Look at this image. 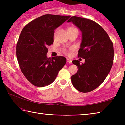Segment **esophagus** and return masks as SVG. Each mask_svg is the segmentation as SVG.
I'll use <instances>...</instances> for the list:
<instances>
[{
	"mask_svg": "<svg viewBox=\"0 0 125 125\" xmlns=\"http://www.w3.org/2000/svg\"><path fill=\"white\" fill-rule=\"evenodd\" d=\"M67 61L69 63H70V64H72V61L70 60V59H69V58H67Z\"/></svg>",
	"mask_w": 125,
	"mask_h": 125,
	"instance_id": "esophagus-1",
	"label": "esophagus"
}]
</instances>
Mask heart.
<instances>
[{"label":"heart","mask_w":125,"mask_h":125,"mask_svg":"<svg viewBox=\"0 0 125 125\" xmlns=\"http://www.w3.org/2000/svg\"><path fill=\"white\" fill-rule=\"evenodd\" d=\"M65 52H66V53H67V51H65Z\"/></svg>","instance_id":"b5f03b06"}]
</instances>
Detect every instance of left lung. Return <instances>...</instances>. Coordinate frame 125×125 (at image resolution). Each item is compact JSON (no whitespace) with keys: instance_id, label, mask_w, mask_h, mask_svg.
I'll return each mask as SVG.
<instances>
[{"instance_id":"1","label":"left lung","mask_w":125,"mask_h":125,"mask_svg":"<svg viewBox=\"0 0 125 125\" xmlns=\"http://www.w3.org/2000/svg\"><path fill=\"white\" fill-rule=\"evenodd\" d=\"M67 22H72L81 31L78 56L85 59L82 64L78 60L72 61L78 69L72 76V83L80 92H89L104 81L111 70L114 56L113 42L103 27L94 21L72 16Z\"/></svg>"}]
</instances>
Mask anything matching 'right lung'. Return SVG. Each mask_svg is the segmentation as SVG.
<instances>
[{
  "label": "right lung",
  "mask_w": 125,
  "mask_h": 125,
  "mask_svg": "<svg viewBox=\"0 0 125 125\" xmlns=\"http://www.w3.org/2000/svg\"><path fill=\"white\" fill-rule=\"evenodd\" d=\"M69 18L44 15L22 29L16 45V57L23 74L33 85H50L66 63L64 57L47 58V53L48 46L53 43L54 30Z\"/></svg>",
  "instance_id": "obj_1"
}]
</instances>
